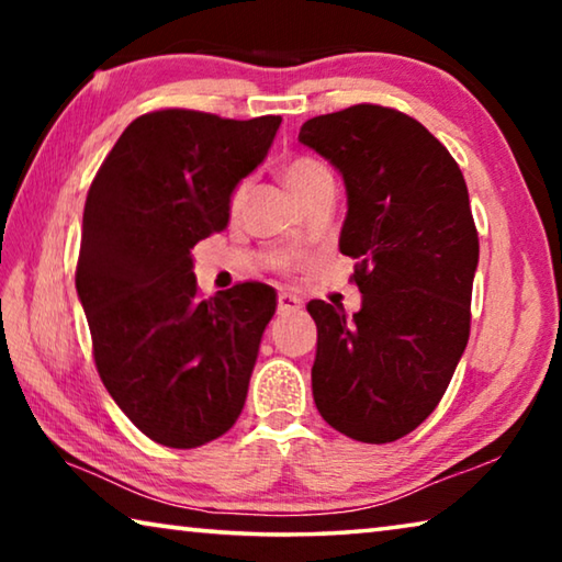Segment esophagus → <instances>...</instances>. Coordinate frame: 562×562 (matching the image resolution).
I'll list each match as a JSON object with an SVG mask.
<instances>
[{"mask_svg": "<svg viewBox=\"0 0 562 562\" xmlns=\"http://www.w3.org/2000/svg\"><path fill=\"white\" fill-rule=\"evenodd\" d=\"M278 310L280 312H300L302 300L294 297V294H290V292H280L278 294Z\"/></svg>", "mask_w": 562, "mask_h": 562, "instance_id": "obj_1", "label": "esophagus"}]
</instances>
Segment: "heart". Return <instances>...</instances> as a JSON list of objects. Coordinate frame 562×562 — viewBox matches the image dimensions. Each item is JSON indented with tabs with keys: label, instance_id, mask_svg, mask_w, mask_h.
<instances>
[{
	"label": "heart",
	"instance_id": "1",
	"mask_svg": "<svg viewBox=\"0 0 562 562\" xmlns=\"http://www.w3.org/2000/svg\"><path fill=\"white\" fill-rule=\"evenodd\" d=\"M282 180H284V186L292 190L294 198H297L300 203L310 193H315L317 188L335 186V183H331L329 168L325 164H319L317 158H307V156L290 160V164L282 168ZM245 195H247V183H240L235 188V193L231 198V211L233 213L240 211V205L245 203Z\"/></svg>",
	"mask_w": 562,
	"mask_h": 562
}]
</instances>
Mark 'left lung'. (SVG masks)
Segmentation results:
<instances>
[{
    "label": "left lung",
    "instance_id": "8db88e82",
    "mask_svg": "<svg viewBox=\"0 0 562 562\" xmlns=\"http://www.w3.org/2000/svg\"><path fill=\"white\" fill-rule=\"evenodd\" d=\"M347 188L339 250L361 310L312 300V394L325 422L364 443L412 434L449 386L469 341L479 268L469 188L449 150L402 111L359 103L300 128Z\"/></svg>",
    "mask_w": 562,
    "mask_h": 562
}]
</instances>
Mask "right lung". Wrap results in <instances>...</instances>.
<instances>
[{"mask_svg":"<svg viewBox=\"0 0 562 562\" xmlns=\"http://www.w3.org/2000/svg\"><path fill=\"white\" fill-rule=\"evenodd\" d=\"M282 119L166 109L121 133L89 188L76 292L113 402L148 439L195 449L233 429L274 290L235 284L198 297L193 250L231 221Z\"/></svg>","mask_w":562,"mask_h":562,"instance_id":"right-lung-1","label":"right lung"}]
</instances>
